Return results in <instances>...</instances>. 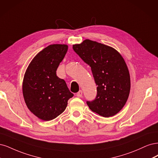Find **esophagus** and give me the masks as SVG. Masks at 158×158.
<instances>
[{
	"instance_id": "esophagus-1",
	"label": "esophagus",
	"mask_w": 158,
	"mask_h": 158,
	"mask_svg": "<svg viewBox=\"0 0 158 158\" xmlns=\"http://www.w3.org/2000/svg\"><path fill=\"white\" fill-rule=\"evenodd\" d=\"M82 95H83V91L82 90H79V92L77 94H76V96H77V97H79V98L81 97V96H82Z\"/></svg>"
}]
</instances>
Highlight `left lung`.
<instances>
[{"label": "left lung", "instance_id": "obj_1", "mask_svg": "<svg viewBox=\"0 0 158 158\" xmlns=\"http://www.w3.org/2000/svg\"><path fill=\"white\" fill-rule=\"evenodd\" d=\"M73 49L90 66L97 85L95 99L86 101L89 108L104 118L118 114L131 89L129 72L123 57L114 48L89 39L73 45Z\"/></svg>", "mask_w": 158, "mask_h": 158}]
</instances>
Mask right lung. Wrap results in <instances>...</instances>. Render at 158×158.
<instances>
[{
    "instance_id": "add662e5",
    "label": "right lung",
    "mask_w": 158,
    "mask_h": 158,
    "mask_svg": "<svg viewBox=\"0 0 158 158\" xmlns=\"http://www.w3.org/2000/svg\"><path fill=\"white\" fill-rule=\"evenodd\" d=\"M68 47L51 44L39 52L25 72L23 94L27 108L39 119L50 121L62 114L73 94L56 70Z\"/></svg>"
}]
</instances>
